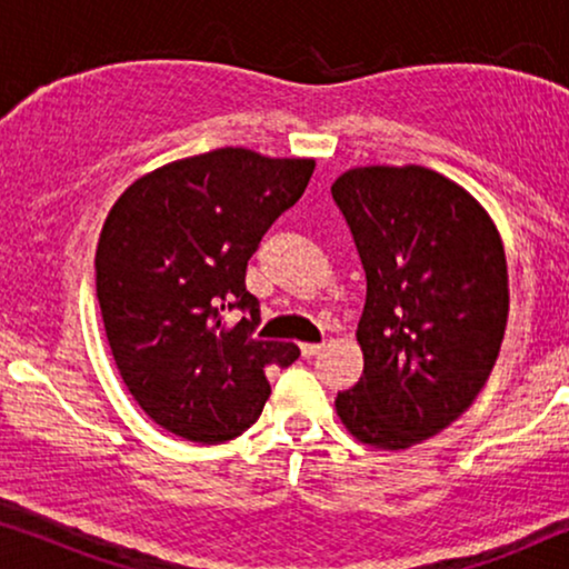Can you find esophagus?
Here are the masks:
<instances>
[{
	"mask_svg": "<svg viewBox=\"0 0 569 569\" xmlns=\"http://www.w3.org/2000/svg\"><path fill=\"white\" fill-rule=\"evenodd\" d=\"M321 349H323V345H300L302 357H316Z\"/></svg>",
	"mask_w": 569,
	"mask_h": 569,
	"instance_id": "34e87169",
	"label": "esophagus"
}]
</instances>
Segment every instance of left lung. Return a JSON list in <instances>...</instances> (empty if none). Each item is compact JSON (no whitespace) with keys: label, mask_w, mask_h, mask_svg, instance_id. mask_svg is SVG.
I'll return each mask as SVG.
<instances>
[{"label":"left lung","mask_w":569,"mask_h":569,"mask_svg":"<svg viewBox=\"0 0 569 569\" xmlns=\"http://www.w3.org/2000/svg\"><path fill=\"white\" fill-rule=\"evenodd\" d=\"M331 197L368 277L362 378L333 407L365 446L409 448L461 417L495 368L510 302L500 230L422 166L349 168Z\"/></svg>","instance_id":"1"}]
</instances>
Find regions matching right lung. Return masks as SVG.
<instances>
[{
  "mask_svg": "<svg viewBox=\"0 0 569 569\" xmlns=\"http://www.w3.org/2000/svg\"><path fill=\"white\" fill-rule=\"evenodd\" d=\"M313 158L222 147L144 173L100 230L96 287L116 368L144 415L191 442H224L259 419L269 365L292 341L253 339L246 267L263 232L302 197ZM248 309L228 330L223 313Z\"/></svg>",
  "mask_w": 569,
  "mask_h": 569,
  "instance_id": "1",
  "label": "right lung"
}]
</instances>
